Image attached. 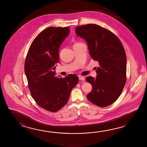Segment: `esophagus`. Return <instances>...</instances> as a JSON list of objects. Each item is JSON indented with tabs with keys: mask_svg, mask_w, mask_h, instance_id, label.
<instances>
[{
	"mask_svg": "<svg viewBox=\"0 0 147 147\" xmlns=\"http://www.w3.org/2000/svg\"><path fill=\"white\" fill-rule=\"evenodd\" d=\"M84 76H79V80H82V81H84Z\"/></svg>",
	"mask_w": 147,
	"mask_h": 147,
	"instance_id": "34e87169",
	"label": "esophagus"
}]
</instances>
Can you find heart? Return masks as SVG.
<instances>
[{
  "instance_id": "1",
  "label": "heart",
  "mask_w": 147,
  "mask_h": 147,
  "mask_svg": "<svg viewBox=\"0 0 147 147\" xmlns=\"http://www.w3.org/2000/svg\"><path fill=\"white\" fill-rule=\"evenodd\" d=\"M79 44V43H76V44H75V45H78V44Z\"/></svg>"
}]
</instances>
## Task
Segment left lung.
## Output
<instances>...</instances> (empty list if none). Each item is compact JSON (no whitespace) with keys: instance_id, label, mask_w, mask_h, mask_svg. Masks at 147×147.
Here are the masks:
<instances>
[{"instance_id":"left-lung-1","label":"left lung","mask_w":147,"mask_h":147,"mask_svg":"<svg viewBox=\"0 0 147 147\" xmlns=\"http://www.w3.org/2000/svg\"><path fill=\"white\" fill-rule=\"evenodd\" d=\"M75 31L87 42L90 56L100 65L97 78L86 79L92 86L87 98L97 106H108L118 99L126 82L127 58L122 43L113 32L96 24L78 26Z\"/></svg>"}]
</instances>
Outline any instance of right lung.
Returning <instances> with one entry per match:
<instances>
[{
    "mask_svg": "<svg viewBox=\"0 0 147 147\" xmlns=\"http://www.w3.org/2000/svg\"><path fill=\"white\" fill-rule=\"evenodd\" d=\"M69 33V27L46 28L34 38L25 60V75L31 96L38 106L50 112L66 105L79 81L75 75L55 77L60 46Z\"/></svg>",
    "mask_w": 147,
    "mask_h": 147,
    "instance_id": "obj_1",
    "label": "right lung"
}]
</instances>
